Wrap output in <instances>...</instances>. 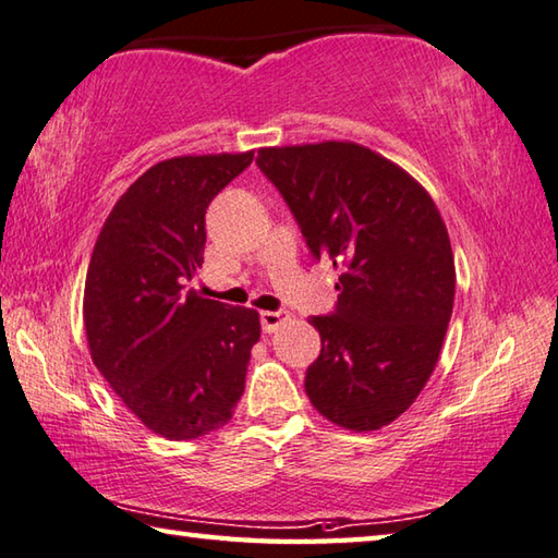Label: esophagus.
<instances>
[{"instance_id":"esophagus-1","label":"esophagus","mask_w":558,"mask_h":558,"mask_svg":"<svg viewBox=\"0 0 558 558\" xmlns=\"http://www.w3.org/2000/svg\"><path fill=\"white\" fill-rule=\"evenodd\" d=\"M262 330L264 333H274L281 324H287L289 314L287 311H262Z\"/></svg>"}]
</instances>
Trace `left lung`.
<instances>
[{
  "mask_svg": "<svg viewBox=\"0 0 558 558\" xmlns=\"http://www.w3.org/2000/svg\"><path fill=\"white\" fill-rule=\"evenodd\" d=\"M257 166L311 254L340 271L336 314L308 318L320 333L311 404L348 432H377L414 404L441 355L456 296L441 213L412 173L355 142L264 146Z\"/></svg>",
  "mask_w": 558,
  "mask_h": 558,
  "instance_id": "8db88e82",
  "label": "left lung"
}]
</instances>
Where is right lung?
<instances>
[{"label": "right lung", "mask_w": 558, "mask_h": 558, "mask_svg": "<svg viewBox=\"0 0 558 558\" xmlns=\"http://www.w3.org/2000/svg\"><path fill=\"white\" fill-rule=\"evenodd\" d=\"M254 151L173 156L136 179L95 242L83 324L95 367L124 407L171 441L232 418L262 326L254 308L185 291L205 250V210Z\"/></svg>", "instance_id": "1"}]
</instances>
